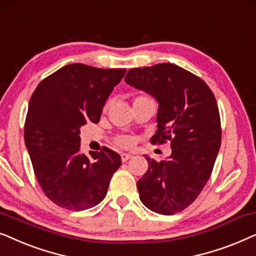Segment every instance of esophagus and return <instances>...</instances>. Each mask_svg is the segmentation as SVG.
Here are the masks:
<instances>
[{
	"mask_svg": "<svg viewBox=\"0 0 256 256\" xmlns=\"http://www.w3.org/2000/svg\"><path fill=\"white\" fill-rule=\"evenodd\" d=\"M120 156H122V162H128V159L132 158V154H130V153H122Z\"/></svg>",
	"mask_w": 256,
	"mask_h": 256,
	"instance_id": "1",
	"label": "esophagus"
}]
</instances>
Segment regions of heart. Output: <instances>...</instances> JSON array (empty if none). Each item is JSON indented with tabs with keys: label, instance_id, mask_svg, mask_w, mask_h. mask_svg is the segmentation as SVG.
<instances>
[{
	"label": "heart",
	"instance_id": "obj_1",
	"mask_svg": "<svg viewBox=\"0 0 256 256\" xmlns=\"http://www.w3.org/2000/svg\"><path fill=\"white\" fill-rule=\"evenodd\" d=\"M148 102H153V100H151V97L148 96V94H138V96H136V98H134V105L139 104V103H148ZM110 104H111V100H108L106 103H105L104 111L108 110V106H110ZM114 142L118 146H120V148H131V146L134 145V138L130 137V136H125V134L117 136V137L114 138Z\"/></svg>",
	"mask_w": 256,
	"mask_h": 256
}]
</instances>
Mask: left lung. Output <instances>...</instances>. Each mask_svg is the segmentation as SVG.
<instances>
[{
  "mask_svg": "<svg viewBox=\"0 0 256 256\" xmlns=\"http://www.w3.org/2000/svg\"><path fill=\"white\" fill-rule=\"evenodd\" d=\"M125 82L158 100V130L151 142H170L172 148L162 162L146 156L148 170L137 182L142 202L164 216L182 212L208 182L221 145L214 94L205 80L172 63L134 68Z\"/></svg>",
  "mask_w": 256,
  "mask_h": 256,
  "instance_id": "1",
  "label": "left lung"
}]
</instances>
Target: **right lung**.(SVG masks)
Returning a JSON list of instances; mask_svg holds the SVG:
<instances>
[{
    "label": "right lung",
    "instance_id": "add662e5",
    "mask_svg": "<svg viewBox=\"0 0 256 256\" xmlns=\"http://www.w3.org/2000/svg\"><path fill=\"white\" fill-rule=\"evenodd\" d=\"M125 69H102L74 63L40 82L30 98L24 140L43 192L57 206L83 210L104 199L114 173L120 168L117 152L103 146L80 152V128L97 124L108 94Z\"/></svg>",
    "mask_w": 256,
    "mask_h": 256
}]
</instances>
